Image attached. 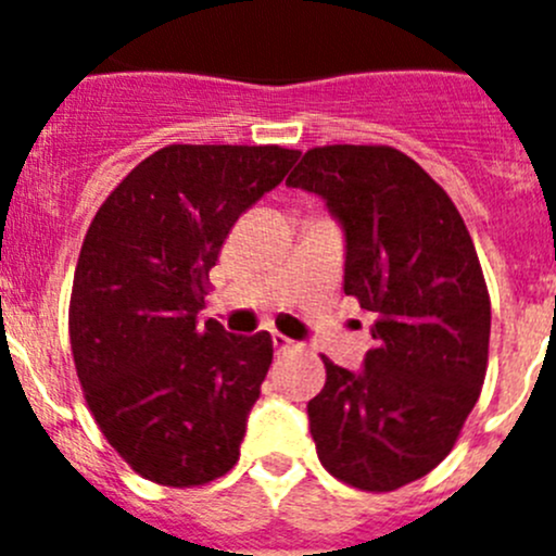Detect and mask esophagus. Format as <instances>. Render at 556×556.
<instances>
[{"label": "esophagus", "mask_w": 556, "mask_h": 556, "mask_svg": "<svg viewBox=\"0 0 556 556\" xmlns=\"http://www.w3.org/2000/svg\"><path fill=\"white\" fill-rule=\"evenodd\" d=\"M271 342H274V351H277V354H290V351L295 349V342L288 340L285 334H271Z\"/></svg>", "instance_id": "1"}]
</instances>
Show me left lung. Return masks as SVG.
<instances>
[{"instance_id": "1", "label": "left lung", "mask_w": 556, "mask_h": 556, "mask_svg": "<svg viewBox=\"0 0 556 556\" xmlns=\"http://www.w3.org/2000/svg\"><path fill=\"white\" fill-rule=\"evenodd\" d=\"M288 186L318 194L345 238L342 290L376 318L359 370L324 356L307 403L320 464L362 491H395L442 464L480 397L491 302L447 191L387 144H326Z\"/></svg>"}]
</instances>
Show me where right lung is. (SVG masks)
Masks as SVG:
<instances>
[{"mask_svg":"<svg viewBox=\"0 0 556 556\" xmlns=\"http://www.w3.org/2000/svg\"><path fill=\"white\" fill-rule=\"evenodd\" d=\"M295 159L277 144H169L87 230L67 313L76 372L106 442L159 485L191 489L236 466L274 342L197 313L238 216Z\"/></svg>","mask_w":556,"mask_h":556,"instance_id":"right-lung-1","label":"right lung"}]
</instances>
